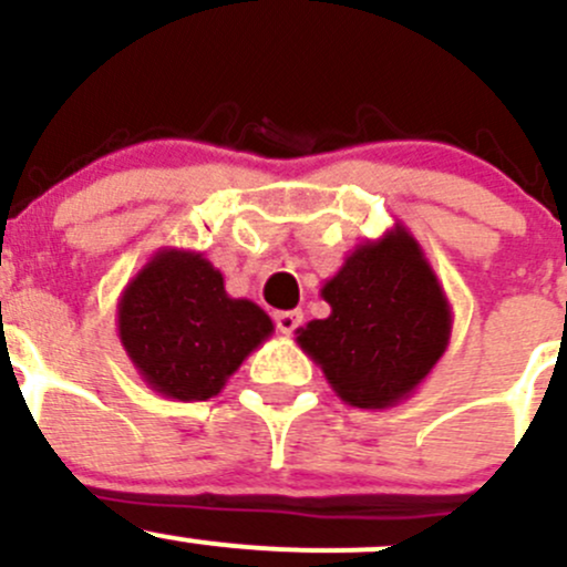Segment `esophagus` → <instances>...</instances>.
<instances>
[{
    "label": "esophagus",
    "mask_w": 567,
    "mask_h": 567,
    "mask_svg": "<svg viewBox=\"0 0 567 567\" xmlns=\"http://www.w3.org/2000/svg\"><path fill=\"white\" fill-rule=\"evenodd\" d=\"M301 310H279L277 316H274V323H277V329L282 331V334H293L296 329L301 326Z\"/></svg>",
    "instance_id": "1"
}]
</instances>
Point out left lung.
<instances>
[{"label": "left lung", "mask_w": 567, "mask_h": 567, "mask_svg": "<svg viewBox=\"0 0 567 567\" xmlns=\"http://www.w3.org/2000/svg\"><path fill=\"white\" fill-rule=\"evenodd\" d=\"M320 296L329 318L296 329V342L348 405L403 403L447 351L453 307L420 241L400 221L359 244Z\"/></svg>", "instance_id": "1"}]
</instances>
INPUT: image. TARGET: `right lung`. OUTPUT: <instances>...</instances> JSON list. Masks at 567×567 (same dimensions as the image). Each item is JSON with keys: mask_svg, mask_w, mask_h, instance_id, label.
Wrapping results in <instances>:
<instances>
[{"mask_svg": "<svg viewBox=\"0 0 567 567\" xmlns=\"http://www.w3.org/2000/svg\"><path fill=\"white\" fill-rule=\"evenodd\" d=\"M274 323L255 301L233 299L203 251L162 247L117 301V337L151 390L208 400L225 390Z\"/></svg>", "mask_w": 567, "mask_h": 567, "instance_id": "add662e5", "label": "right lung"}]
</instances>
